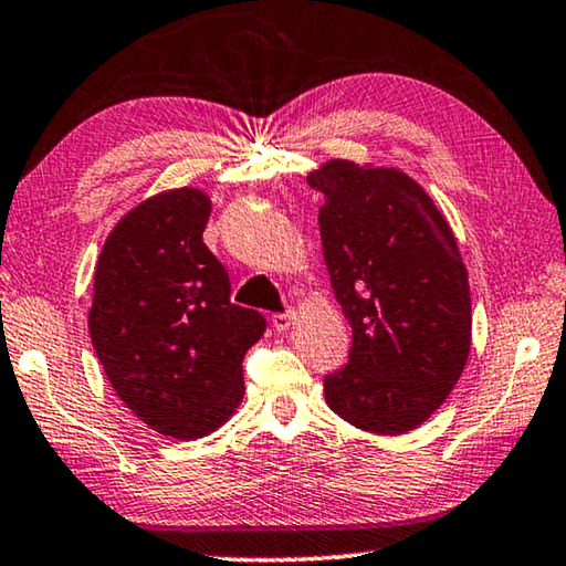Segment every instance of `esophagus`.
<instances>
[{"instance_id":"esophagus-1","label":"esophagus","mask_w":566,"mask_h":566,"mask_svg":"<svg viewBox=\"0 0 566 566\" xmlns=\"http://www.w3.org/2000/svg\"><path fill=\"white\" fill-rule=\"evenodd\" d=\"M292 319H294V312L286 310V312H276V315H272V327L276 332H286L292 327Z\"/></svg>"}]
</instances>
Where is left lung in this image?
<instances>
[{"instance_id":"8db88e82","label":"left lung","mask_w":566,"mask_h":566,"mask_svg":"<svg viewBox=\"0 0 566 566\" xmlns=\"http://www.w3.org/2000/svg\"><path fill=\"white\" fill-rule=\"evenodd\" d=\"M322 254L353 327L347 365L325 378L327 406L355 428L398 436L453 390L471 349L469 272L443 213L396 168L327 160Z\"/></svg>"}]
</instances>
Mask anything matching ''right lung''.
<instances>
[{
	"label": "right lung",
	"instance_id": "right-lung-1",
	"mask_svg": "<svg viewBox=\"0 0 566 566\" xmlns=\"http://www.w3.org/2000/svg\"><path fill=\"white\" fill-rule=\"evenodd\" d=\"M199 188L150 196L105 239L87 327L113 390L154 430L209 436L244 398L247 349L264 335L256 310L231 302L223 264L203 244Z\"/></svg>",
	"mask_w": 566,
	"mask_h": 566
}]
</instances>
